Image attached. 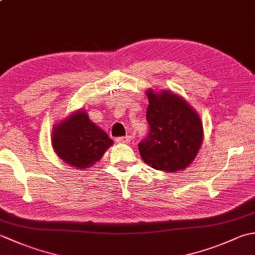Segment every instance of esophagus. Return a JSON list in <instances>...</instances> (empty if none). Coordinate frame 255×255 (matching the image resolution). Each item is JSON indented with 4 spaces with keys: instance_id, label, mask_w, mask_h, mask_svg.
Instances as JSON below:
<instances>
[{
    "instance_id": "34e87169",
    "label": "esophagus",
    "mask_w": 255,
    "mask_h": 255,
    "mask_svg": "<svg viewBox=\"0 0 255 255\" xmlns=\"http://www.w3.org/2000/svg\"><path fill=\"white\" fill-rule=\"evenodd\" d=\"M1 126V125H0ZM116 141L117 142H121V143H128L131 141V137L130 136H126V137H118L116 138Z\"/></svg>"
}]
</instances>
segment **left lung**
<instances>
[{"instance_id": "1", "label": "left lung", "mask_w": 255, "mask_h": 255, "mask_svg": "<svg viewBox=\"0 0 255 255\" xmlns=\"http://www.w3.org/2000/svg\"><path fill=\"white\" fill-rule=\"evenodd\" d=\"M148 136L139 142L140 155L155 170L173 173L185 169L203 141V126L193 108L167 91L147 92Z\"/></svg>"}]
</instances>
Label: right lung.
<instances>
[{
  "mask_svg": "<svg viewBox=\"0 0 255 255\" xmlns=\"http://www.w3.org/2000/svg\"><path fill=\"white\" fill-rule=\"evenodd\" d=\"M52 147L59 158L69 165L85 170L99 161L113 144L105 131L80 111L53 128Z\"/></svg>",
  "mask_w": 255,
  "mask_h": 255,
  "instance_id": "add662e5",
  "label": "right lung"
}]
</instances>
